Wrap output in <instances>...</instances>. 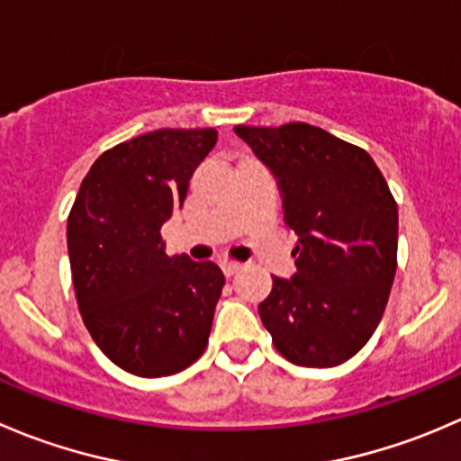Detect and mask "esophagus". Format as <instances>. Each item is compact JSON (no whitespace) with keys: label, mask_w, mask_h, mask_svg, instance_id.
I'll use <instances>...</instances> for the list:
<instances>
[{"label":"esophagus","mask_w":461,"mask_h":461,"mask_svg":"<svg viewBox=\"0 0 461 461\" xmlns=\"http://www.w3.org/2000/svg\"><path fill=\"white\" fill-rule=\"evenodd\" d=\"M221 267H222V272H225L227 276H231V275H236V272L240 270V263L239 261H221Z\"/></svg>","instance_id":"esophagus-1"}]
</instances>
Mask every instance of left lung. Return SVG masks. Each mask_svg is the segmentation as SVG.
Instances as JSON below:
<instances>
[{
    "instance_id": "1",
    "label": "left lung",
    "mask_w": 461,
    "mask_h": 461,
    "mask_svg": "<svg viewBox=\"0 0 461 461\" xmlns=\"http://www.w3.org/2000/svg\"><path fill=\"white\" fill-rule=\"evenodd\" d=\"M276 177L297 234L290 279L258 303L276 351L299 367H338L376 330L396 272L399 212L363 149L308 123L236 126Z\"/></svg>"
}]
</instances>
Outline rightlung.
Segmentation results:
<instances>
[{
	"label": "right lung",
	"instance_id": "add662e5",
	"mask_svg": "<svg viewBox=\"0 0 461 461\" xmlns=\"http://www.w3.org/2000/svg\"><path fill=\"white\" fill-rule=\"evenodd\" d=\"M213 128L162 131L105 150L80 185L67 249L76 302L98 349L141 378L171 376L203 356L225 275L168 257L159 230L180 209Z\"/></svg>",
	"mask_w": 461,
	"mask_h": 461
}]
</instances>
